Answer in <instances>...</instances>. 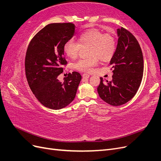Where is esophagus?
Masks as SVG:
<instances>
[{"label": "esophagus", "mask_w": 161, "mask_h": 161, "mask_svg": "<svg viewBox=\"0 0 161 161\" xmlns=\"http://www.w3.org/2000/svg\"><path fill=\"white\" fill-rule=\"evenodd\" d=\"M89 77H90V75H87V74H83V75H82V78H83V79H89Z\"/></svg>", "instance_id": "1"}]
</instances>
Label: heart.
<instances>
[{
	"instance_id": "b5f03b06",
	"label": "heart",
	"mask_w": 161,
	"mask_h": 161,
	"mask_svg": "<svg viewBox=\"0 0 161 161\" xmlns=\"http://www.w3.org/2000/svg\"><path fill=\"white\" fill-rule=\"evenodd\" d=\"M89 46L87 55L89 57L80 59L74 67L82 72H90L97 65L98 58L107 61L114 56L116 49L115 37L109 33H104L97 29H91L82 32L79 37V42L74 40H68L64 46L66 54L75 60L79 56L80 47Z\"/></svg>"
}]
</instances>
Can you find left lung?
<instances>
[{"label":"left lung","mask_w":161,"mask_h":161,"mask_svg":"<svg viewBox=\"0 0 161 161\" xmlns=\"http://www.w3.org/2000/svg\"><path fill=\"white\" fill-rule=\"evenodd\" d=\"M118 40L109 62L112 81L104 83L100 78L97 92L101 99L113 106L127 103L137 92L142 79L144 61L142 52L135 37L124 28L117 30Z\"/></svg>","instance_id":"left-lung-1"}]
</instances>
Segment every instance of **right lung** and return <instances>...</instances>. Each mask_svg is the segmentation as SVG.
<instances>
[{
	"mask_svg": "<svg viewBox=\"0 0 161 161\" xmlns=\"http://www.w3.org/2000/svg\"><path fill=\"white\" fill-rule=\"evenodd\" d=\"M75 25L71 23H51L39 31L30 42L25 56L28 84L36 99L51 109H61L74 100L81 75L69 73L62 82L58 76L66 64L64 43L74 36Z\"/></svg>",
	"mask_w": 161,
	"mask_h": 161,
	"instance_id": "1",
	"label": "right lung"
}]
</instances>
